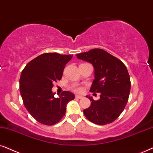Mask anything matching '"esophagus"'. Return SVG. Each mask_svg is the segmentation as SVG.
Instances as JSON below:
<instances>
[{"label": "esophagus", "mask_w": 153, "mask_h": 153, "mask_svg": "<svg viewBox=\"0 0 153 153\" xmlns=\"http://www.w3.org/2000/svg\"><path fill=\"white\" fill-rule=\"evenodd\" d=\"M82 97H83L81 95H75V98H76V99H82Z\"/></svg>", "instance_id": "1"}]
</instances>
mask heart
Listing matches in <instances>:
<instances>
[{
	"label": "heart",
	"instance_id": "heart-1",
	"mask_svg": "<svg viewBox=\"0 0 153 153\" xmlns=\"http://www.w3.org/2000/svg\"><path fill=\"white\" fill-rule=\"evenodd\" d=\"M71 88H72V90L74 91V92H77V93H81V92H82L83 91L82 87L79 85L78 84L73 85L71 87Z\"/></svg>",
	"mask_w": 153,
	"mask_h": 153
}]
</instances>
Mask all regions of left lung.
<instances>
[{"label":"left lung","instance_id":"8db88e82","mask_svg":"<svg viewBox=\"0 0 153 153\" xmlns=\"http://www.w3.org/2000/svg\"><path fill=\"white\" fill-rule=\"evenodd\" d=\"M94 68V80L90 92H100V99L91 101L90 107L83 110L91 122L105 125L114 121L125 109L131 90L128 70L122 61L101 49H93L77 54Z\"/></svg>","mask_w":153,"mask_h":153}]
</instances>
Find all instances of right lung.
Instances as JSON below:
<instances>
[{"mask_svg":"<svg viewBox=\"0 0 153 153\" xmlns=\"http://www.w3.org/2000/svg\"><path fill=\"white\" fill-rule=\"evenodd\" d=\"M73 55L57 53L41 54L30 61L21 73L20 92L23 104L38 122L52 126L65 115L68 102L75 98L69 91H63L59 98L51 91L53 83L62 78L66 63Z\"/></svg>","mask_w":153,"mask_h":153,"instance_id":"1","label":"right lung"}]
</instances>
